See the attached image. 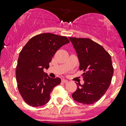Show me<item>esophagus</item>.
<instances>
[{
  "instance_id": "34e87169",
  "label": "esophagus",
  "mask_w": 126,
  "mask_h": 126,
  "mask_svg": "<svg viewBox=\"0 0 126 126\" xmlns=\"http://www.w3.org/2000/svg\"><path fill=\"white\" fill-rule=\"evenodd\" d=\"M61 81L63 83H67L68 82V80H66V79H61Z\"/></svg>"
}]
</instances>
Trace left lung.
<instances>
[{
    "label": "left lung",
    "instance_id": "left-lung-1",
    "mask_svg": "<svg viewBox=\"0 0 126 126\" xmlns=\"http://www.w3.org/2000/svg\"><path fill=\"white\" fill-rule=\"evenodd\" d=\"M83 70L84 83L77 84L73 99L83 104L98 102L108 89L113 75L111 57L99 44L87 38L69 37Z\"/></svg>",
    "mask_w": 126,
    "mask_h": 126
}]
</instances>
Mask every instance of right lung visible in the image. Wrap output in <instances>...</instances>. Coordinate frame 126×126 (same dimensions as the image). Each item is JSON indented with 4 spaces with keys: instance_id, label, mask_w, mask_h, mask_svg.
<instances>
[{
    "instance_id": "add662e5",
    "label": "right lung",
    "mask_w": 126,
    "mask_h": 126,
    "mask_svg": "<svg viewBox=\"0 0 126 126\" xmlns=\"http://www.w3.org/2000/svg\"><path fill=\"white\" fill-rule=\"evenodd\" d=\"M68 43L66 37L45 33L33 37L22 48L16 67V79L19 93L29 106L45 105L53 89L61 83L60 78H51L43 69L48 68L57 50Z\"/></svg>"
}]
</instances>
